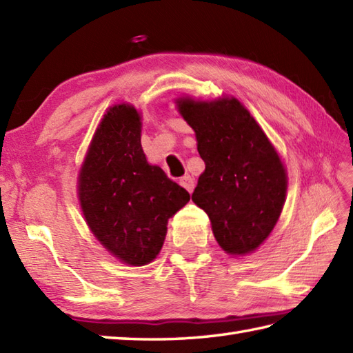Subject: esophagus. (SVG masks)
Returning a JSON list of instances; mask_svg holds the SVG:
<instances>
[{
    "label": "esophagus",
    "mask_w": 353,
    "mask_h": 353,
    "mask_svg": "<svg viewBox=\"0 0 353 353\" xmlns=\"http://www.w3.org/2000/svg\"><path fill=\"white\" fill-rule=\"evenodd\" d=\"M179 183H181L188 192H192V190H194V179H192L190 174L181 177V181H179Z\"/></svg>",
    "instance_id": "34e87169"
}]
</instances>
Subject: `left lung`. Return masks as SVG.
<instances>
[{
	"label": "left lung",
	"mask_w": 353,
	"mask_h": 353,
	"mask_svg": "<svg viewBox=\"0 0 353 353\" xmlns=\"http://www.w3.org/2000/svg\"><path fill=\"white\" fill-rule=\"evenodd\" d=\"M179 112L196 131L205 162L192 202L211 220L228 254H248L277 223L286 196V171L277 151L237 99H181Z\"/></svg>",
	"instance_id": "obj_1"
}]
</instances>
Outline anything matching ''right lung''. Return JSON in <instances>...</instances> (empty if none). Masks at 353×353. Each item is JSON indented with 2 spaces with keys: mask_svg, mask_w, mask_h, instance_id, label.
I'll list each match as a JSON object with an SVG mask.
<instances>
[{
  "mask_svg": "<svg viewBox=\"0 0 353 353\" xmlns=\"http://www.w3.org/2000/svg\"><path fill=\"white\" fill-rule=\"evenodd\" d=\"M84 217L101 243L128 265L156 259L168 219L188 203L190 192L147 162L141 116L121 103L103 116L79 174Z\"/></svg>",
  "mask_w": 353,
  "mask_h": 353,
  "instance_id": "right-lung-1",
  "label": "right lung"
}]
</instances>
